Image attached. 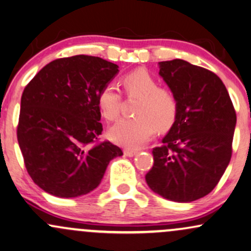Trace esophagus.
Wrapping results in <instances>:
<instances>
[{
  "mask_svg": "<svg viewBox=\"0 0 251 251\" xmlns=\"http://www.w3.org/2000/svg\"><path fill=\"white\" fill-rule=\"evenodd\" d=\"M137 153H138L137 151H134V150H128V149L124 150V154H125L126 156H133L137 154Z\"/></svg>",
  "mask_w": 251,
  "mask_h": 251,
  "instance_id": "1",
  "label": "esophagus"
}]
</instances>
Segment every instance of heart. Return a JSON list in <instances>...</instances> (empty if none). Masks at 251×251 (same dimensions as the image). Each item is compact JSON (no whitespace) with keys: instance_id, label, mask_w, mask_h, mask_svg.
Segmentation results:
<instances>
[{"instance_id":"1","label":"heart","mask_w":251,"mask_h":251,"mask_svg":"<svg viewBox=\"0 0 251 251\" xmlns=\"http://www.w3.org/2000/svg\"><path fill=\"white\" fill-rule=\"evenodd\" d=\"M122 83L128 97H138L134 114L131 119H123L110 129L114 143L138 149L159 131H166L173 125L177 116L179 102L176 96L167 87L159 86L149 71L139 69L123 77ZM99 111L107 122H114L120 114L122 95L113 84H107L97 97Z\"/></svg>"}]
</instances>
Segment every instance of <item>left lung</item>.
<instances>
[{
	"label": "left lung",
	"mask_w": 251,
	"mask_h": 251,
	"mask_svg": "<svg viewBox=\"0 0 251 251\" xmlns=\"http://www.w3.org/2000/svg\"><path fill=\"white\" fill-rule=\"evenodd\" d=\"M159 75L176 96V119L153 149L147 185L171 201L192 202L215 188L230 161L236 112L219 76L182 59L160 62Z\"/></svg>",
	"instance_id": "8db88e82"
}]
</instances>
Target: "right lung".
<instances>
[{"mask_svg":"<svg viewBox=\"0 0 251 251\" xmlns=\"http://www.w3.org/2000/svg\"><path fill=\"white\" fill-rule=\"evenodd\" d=\"M118 65L77 55L50 62L21 98L17 140L34 182L58 198L85 195L98 187L108 162L123 155L102 132L97 97Z\"/></svg>","mask_w":251,"mask_h":251,"instance_id":"obj_1","label":"right lung"}]
</instances>
